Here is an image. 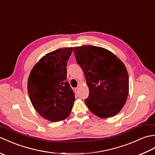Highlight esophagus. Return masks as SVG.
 Instances as JSON below:
<instances>
[{"label": "esophagus", "mask_w": 155, "mask_h": 155, "mask_svg": "<svg viewBox=\"0 0 155 155\" xmlns=\"http://www.w3.org/2000/svg\"><path fill=\"white\" fill-rule=\"evenodd\" d=\"M78 89H79V88H78V87H76V88H74V91H75V93H78Z\"/></svg>", "instance_id": "34e87169"}]
</instances>
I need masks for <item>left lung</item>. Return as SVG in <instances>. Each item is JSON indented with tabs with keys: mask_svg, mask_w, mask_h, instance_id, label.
I'll list each match as a JSON object with an SVG mask.
<instances>
[{
	"mask_svg": "<svg viewBox=\"0 0 155 155\" xmlns=\"http://www.w3.org/2000/svg\"><path fill=\"white\" fill-rule=\"evenodd\" d=\"M73 52L89 88L84 100L88 109L100 118L115 116L128 94L129 81L124 63L104 48L82 46L74 47Z\"/></svg>",
	"mask_w": 155,
	"mask_h": 155,
	"instance_id": "left-lung-1",
	"label": "left lung"
}]
</instances>
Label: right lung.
I'll list each match as a JSON object with an SVG mask.
<instances>
[{
	"label": "right lung",
	"instance_id": "right-lung-1",
	"mask_svg": "<svg viewBox=\"0 0 155 155\" xmlns=\"http://www.w3.org/2000/svg\"><path fill=\"white\" fill-rule=\"evenodd\" d=\"M72 47L49 52L35 65L28 79L32 106L41 117L51 122L65 119L71 114L74 93L67 81V61Z\"/></svg>",
	"mask_w": 155,
	"mask_h": 155
}]
</instances>
